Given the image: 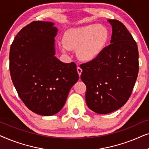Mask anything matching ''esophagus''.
<instances>
[{"label":"esophagus","instance_id":"esophagus-1","mask_svg":"<svg viewBox=\"0 0 149 149\" xmlns=\"http://www.w3.org/2000/svg\"><path fill=\"white\" fill-rule=\"evenodd\" d=\"M77 72H78V74L79 76H81V72H82V69L81 68L80 66H77Z\"/></svg>","mask_w":149,"mask_h":149}]
</instances>
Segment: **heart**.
Segmentation results:
<instances>
[{
	"mask_svg": "<svg viewBox=\"0 0 149 149\" xmlns=\"http://www.w3.org/2000/svg\"><path fill=\"white\" fill-rule=\"evenodd\" d=\"M109 31L104 26L94 24L72 28L64 34L62 49H76L81 60H94L102 52L109 39Z\"/></svg>",
	"mask_w": 149,
	"mask_h": 149,
	"instance_id": "heart-1",
	"label": "heart"
}]
</instances>
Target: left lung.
I'll return each mask as SVG.
<instances>
[{
    "label": "left lung",
    "mask_w": 149,
    "mask_h": 149,
    "mask_svg": "<svg viewBox=\"0 0 149 149\" xmlns=\"http://www.w3.org/2000/svg\"><path fill=\"white\" fill-rule=\"evenodd\" d=\"M113 28L111 44L94 60L80 65L86 85L85 100L95 113L119 109L131 96L139 71L136 42L121 22L109 19Z\"/></svg>",
    "instance_id": "obj_1"
}]
</instances>
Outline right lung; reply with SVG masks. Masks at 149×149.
<instances>
[{
  "label": "right lung",
  "mask_w": 149,
  "mask_h": 149,
  "mask_svg": "<svg viewBox=\"0 0 149 149\" xmlns=\"http://www.w3.org/2000/svg\"><path fill=\"white\" fill-rule=\"evenodd\" d=\"M57 32L52 22L34 21L18 32L10 47V74L18 95L40 115L58 113L79 78L74 62L54 56Z\"/></svg>",
  "instance_id": "right-lung-1"
}]
</instances>
